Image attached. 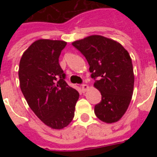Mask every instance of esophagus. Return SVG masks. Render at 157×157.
I'll return each mask as SVG.
<instances>
[{"label":"esophagus","instance_id":"esophagus-1","mask_svg":"<svg viewBox=\"0 0 157 157\" xmlns=\"http://www.w3.org/2000/svg\"><path fill=\"white\" fill-rule=\"evenodd\" d=\"M82 90L84 91V92H86V91H87V90L89 89V86L86 85V84H82Z\"/></svg>","mask_w":157,"mask_h":157}]
</instances>
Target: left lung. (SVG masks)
<instances>
[{
    "label": "left lung",
    "mask_w": 157,
    "mask_h": 157,
    "mask_svg": "<svg viewBox=\"0 0 157 157\" xmlns=\"http://www.w3.org/2000/svg\"><path fill=\"white\" fill-rule=\"evenodd\" d=\"M72 45L86 59L97 79L94 87L101 92L102 101L94 108L102 122H118L131 101L135 75L129 54L119 43L101 35H91L73 42Z\"/></svg>",
    "instance_id": "left-lung-1"
}]
</instances>
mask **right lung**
Returning <instances> with one entry per match:
<instances>
[{"mask_svg": "<svg viewBox=\"0 0 157 157\" xmlns=\"http://www.w3.org/2000/svg\"><path fill=\"white\" fill-rule=\"evenodd\" d=\"M62 40L39 39L22 54L18 70L20 88L29 108L44 124L61 129L72 121L79 92L65 82L59 57Z\"/></svg>", "mask_w": 157, "mask_h": 157, "instance_id": "right-lung-1", "label": "right lung"}]
</instances>
